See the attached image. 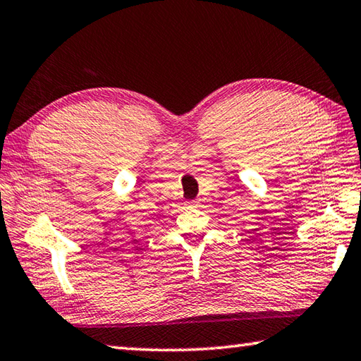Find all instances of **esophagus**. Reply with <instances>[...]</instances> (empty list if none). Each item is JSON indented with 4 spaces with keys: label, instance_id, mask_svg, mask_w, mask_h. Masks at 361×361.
Wrapping results in <instances>:
<instances>
[{
    "label": "esophagus",
    "instance_id": "obj_1",
    "mask_svg": "<svg viewBox=\"0 0 361 361\" xmlns=\"http://www.w3.org/2000/svg\"><path fill=\"white\" fill-rule=\"evenodd\" d=\"M193 203H195V201H193ZM192 206H195V204H192Z\"/></svg>",
    "mask_w": 361,
    "mask_h": 361
}]
</instances>
